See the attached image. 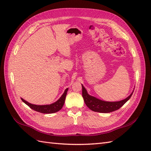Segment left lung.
Instances as JSON below:
<instances>
[{"label": "left lung", "instance_id": "1", "mask_svg": "<svg viewBox=\"0 0 151 151\" xmlns=\"http://www.w3.org/2000/svg\"><path fill=\"white\" fill-rule=\"evenodd\" d=\"M82 85V96L84 99V101L86 104V105L88 108L92 110V111L101 112V113H109L115 110H118L119 108L125 104L132 96L133 92L130 93L129 96L125 99H123L119 101H115V102H109V101H102L101 99L90 96L87 93L86 90L85 88Z\"/></svg>", "mask_w": 151, "mask_h": 151}]
</instances>
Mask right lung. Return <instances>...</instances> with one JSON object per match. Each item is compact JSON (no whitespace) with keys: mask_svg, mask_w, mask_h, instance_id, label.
Segmentation results:
<instances>
[{"mask_svg":"<svg viewBox=\"0 0 151 151\" xmlns=\"http://www.w3.org/2000/svg\"><path fill=\"white\" fill-rule=\"evenodd\" d=\"M68 90V88H66L65 90V92L63 93V94L61 96V98H60L58 101L52 104H50V105H33V104H31L28 103V101H25V100L23 99L22 98H21V99L23 102H24L25 104H26L28 106H29L32 109L35 110V111L43 113V114H52V113L58 112L59 110H60L63 108V105H64Z\"/></svg>","mask_w":151,"mask_h":151,"instance_id":"obj_1","label":"right lung"}]
</instances>
